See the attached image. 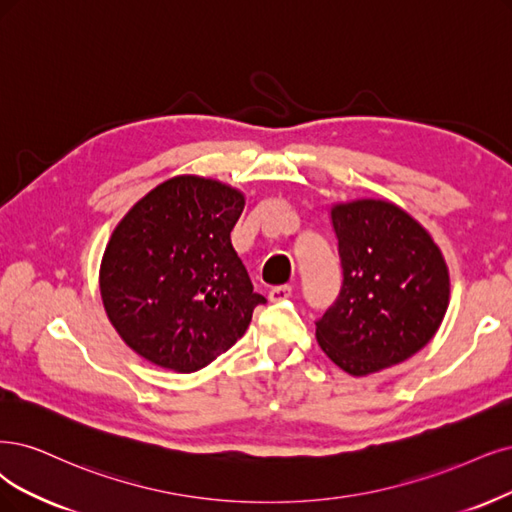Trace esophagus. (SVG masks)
I'll return each mask as SVG.
<instances>
[{
    "mask_svg": "<svg viewBox=\"0 0 512 512\" xmlns=\"http://www.w3.org/2000/svg\"><path fill=\"white\" fill-rule=\"evenodd\" d=\"M291 295H293V289H291L289 285L274 287V289H270V293H268L270 301H282V299H289Z\"/></svg>",
    "mask_w": 512,
    "mask_h": 512,
    "instance_id": "obj_1",
    "label": "esophagus"
}]
</instances>
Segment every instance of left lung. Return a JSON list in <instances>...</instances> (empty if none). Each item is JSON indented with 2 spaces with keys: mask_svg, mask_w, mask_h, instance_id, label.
Here are the masks:
<instances>
[{
  "mask_svg": "<svg viewBox=\"0 0 512 512\" xmlns=\"http://www.w3.org/2000/svg\"><path fill=\"white\" fill-rule=\"evenodd\" d=\"M344 282L316 320V342L350 375H369L420 352L449 306V270L424 227L386 200L331 206Z\"/></svg>",
  "mask_w": 512,
  "mask_h": 512,
  "instance_id": "1",
  "label": "left lung"
}]
</instances>
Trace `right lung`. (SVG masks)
<instances>
[{"instance_id":"1","label":"right lung","mask_w":512,"mask_h":512,"mask_svg":"<svg viewBox=\"0 0 512 512\" xmlns=\"http://www.w3.org/2000/svg\"><path fill=\"white\" fill-rule=\"evenodd\" d=\"M244 194L179 175L143 196L113 230L99 287L109 323L158 367L192 373L230 350L266 297L232 246Z\"/></svg>"}]
</instances>
